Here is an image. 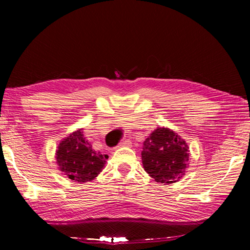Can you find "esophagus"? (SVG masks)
Segmentation results:
<instances>
[{"label": "esophagus", "mask_w": 250, "mask_h": 250, "mask_svg": "<svg viewBox=\"0 0 250 250\" xmlns=\"http://www.w3.org/2000/svg\"><path fill=\"white\" fill-rule=\"evenodd\" d=\"M131 146V142L128 141V140H125V141H121L119 145H118L117 146H115V150L116 149H119V147H122V146Z\"/></svg>", "instance_id": "34e87169"}]
</instances>
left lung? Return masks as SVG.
Here are the masks:
<instances>
[{
  "instance_id": "obj_1",
  "label": "left lung",
  "mask_w": 250,
  "mask_h": 250,
  "mask_svg": "<svg viewBox=\"0 0 250 250\" xmlns=\"http://www.w3.org/2000/svg\"><path fill=\"white\" fill-rule=\"evenodd\" d=\"M142 149L143 168L155 182L168 185L185 175L189 164V147L172 129L159 126L152 131Z\"/></svg>"
}]
</instances>
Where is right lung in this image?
Wrapping results in <instances>:
<instances>
[{
  "label": "right lung",
  "instance_id": "obj_1",
  "mask_svg": "<svg viewBox=\"0 0 250 250\" xmlns=\"http://www.w3.org/2000/svg\"><path fill=\"white\" fill-rule=\"evenodd\" d=\"M58 170L71 181L86 183L96 179L104 170L109 156L94 149L78 129L62 139L56 150Z\"/></svg>",
  "mask_w": 250,
  "mask_h": 250
}]
</instances>
